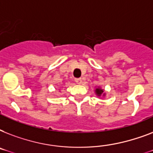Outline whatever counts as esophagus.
Here are the masks:
<instances>
[{
	"label": "esophagus",
	"instance_id": "1",
	"mask_svg": "<svg viewBox=\"0 0 153 153\" xmlns=\"http://www.w3.org/2000/svg\"><path fill=\"white\" fill-rule=\"evenodd\" d=\"M74 81H75V82H76L77 84H82V79H74Z\"/></svg>",
	"mask_w": 153,
	"mask_h": 153
}]
</instances>
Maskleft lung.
Listing matches in <instances>:
<instances>
[{
  "mask_svg": "<svg viewBox=\"0 0 153 153\" xmlns=\"http://www.w3.org/2000/svg\"><path fill=\"white\" fill-rule=\"evenodd\" d=\"M94 92H95L96 95L98 96V97H101L102 95L103 96V97H104V96H105V93L104 92V90L101 88L100 86H98V87H96Z\"/></svg>",
  "mask_w": 153,
  "mask_h": 153,
  "instance_id": "obj_1",
  "label": "left lung"
}]
</instances>
